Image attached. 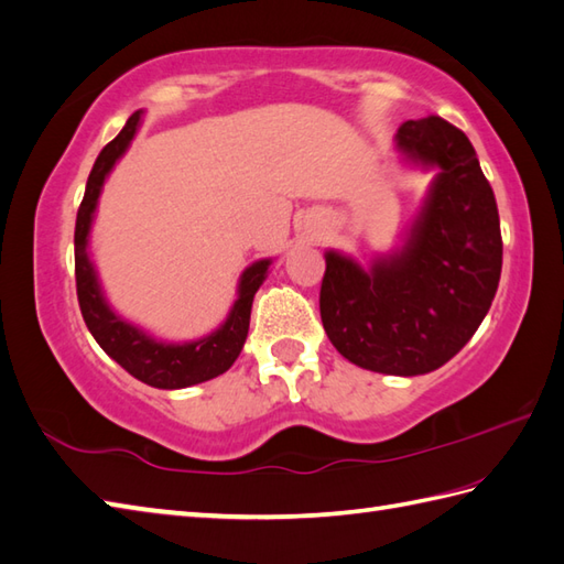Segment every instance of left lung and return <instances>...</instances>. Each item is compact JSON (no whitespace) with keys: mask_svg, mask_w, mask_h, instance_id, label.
<instances>
[{"mask_svg":"<svg viewBox=\"0 0 564 564\" xmlns=\"http://www.w3.org/2000/svg\"><path fill=\"white\" fill-rule=\"evenodd\" d=\"M395 147L436 176L403 246L361 268L325 250L321 321L352 365L417 377L460 352L492 306L502 234L490 183L470 140L440 116L408 120Z\"/></svg>","mask_w":564,"mask_h":564,"instance_id":"left-lung-1","label":"left lung"}]
</instances>
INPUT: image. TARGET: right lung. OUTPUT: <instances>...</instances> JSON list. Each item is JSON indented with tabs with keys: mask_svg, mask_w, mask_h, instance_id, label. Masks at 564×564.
Listing matches in <instances>:
<instances>
[{
	"mask_svg": "<svg viewBox=\"0 0 564 564\" xmlns=\"http://www.w3.org/2000/svg\"><path fill=\"white\" fill-rule=\"evenodd\" d=\"M140 122L142 110H137L124 122L116 140L101 149L89 173L86 193L77 212V227H74V274H77V296L84 323L104 352L142 383L173 391V388H187L219 377L241 355L250 325V306H253V296L260 284L268 278L272 260H256L253 265L243 270L239 290H236L239 296H236L227 321L217 330L191 343L156 340L140 325L124 321L110 308L89 256V234L108 173L128 152L137 130H140Z\"/></svg>",
	"mask_w": 564,
	"mask_h": 564,
	"instance_id": "add662e5",
	"label": "right lung"
}]
</instances>
